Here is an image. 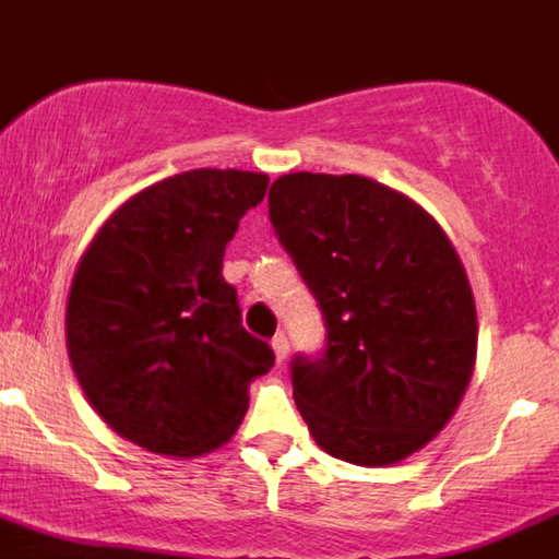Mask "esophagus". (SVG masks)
I'll use <instances>...</instances> for the list:
<instances>
[{"label": "esophagus", "mask_w": 559, "mask_h": 559, "mask_svg": "<svg viewBox=\"0 0 559 559\" xmlns=\"http://www.w3.org/2000/svg\"><path fill=\"white\" fill-rule=\"evenodd\" d=\"M271 348H274V356H276V362H280V365H283L285 359H288L290 343H288V337H285L283 332H280L274 340H271Z\"/></svg>", "instance_id": "esophagus-1"}]
</instances>
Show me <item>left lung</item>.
<instances>
[{"label":"left lung","mask_w":559,"mask_h":559,"mask_svg":"<svg viewBox=\"0 0 559 559\" xmlns=\"http://www.w3.org/2000/svg\"><path fill=\"white\" fill-rule=\"evenodd\" d=\"M269 219L326 326V350L290 365L312 439L356 466L408 459L450 423L475 370L459 252L428 211L362 175H283Z\"/></svg>","instance_id":"8db88e82"}]
</instances>
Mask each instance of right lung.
<instances>
[{"label": "right lung", "mask_w": 559, "mask_h": 559, "mask_svg": "<svg viewBox=\"0 0 559 559\" xmlns=\"http://www.w3.org/2000/svg\"><path fill=\"white\" fill-rule=\"evenodd\" d=\"M269 175L189 169L100 225L68 294V356L115 433L173 459L222 448L274 350L241 326L222 258Z\"/></svg>", "instance_id": "obj_1"}]
</instances>
